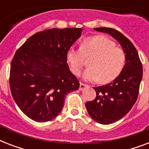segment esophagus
Here are the masks:
<instances>
[{
  "mask_svg": "<svg viewBox=\"0 0 149 149\" xmlns=\"http://www.w3.org/2000/svg\"><path fill=\"white\" fill-rule=\"evenodd\" d=\"M86 87H88V85H86V84L81 83L80 85H79V91H84V89L86 88Z\"/></svg>",
  "mask_w": 149,
  "mask_h": 149,
  "instance_id": "1",
  "label": "esophagus"
}]
</instances>
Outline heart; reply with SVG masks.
Listing matches in <instances>:
<instances>
[{
  "label": "heart",
  "instance_id": "heart-1",
  "mask_svg": "<svg viewBox=\"0 0 149 149\" xmlns=\"http://www.w3.org/2000/svg\"><path fill=\"white\" fill-rule=\"evenodd\" d=\"M90 67L84 72V78L89 81L109 83L120 74L127 61L125 52L118 48L116 43L104 36L85 38L80 48L70 47L67 59L72 72L79 75L86 63L90 58Z\"/></svg>",
  "mask_w": 149,
  "mask_h": 149
}]
</instances>
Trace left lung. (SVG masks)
<instances>
[{
    "mask_svg": "<svg viewBox=\"0 0 149 149\" xmlns=\"http://www.w3.org/2000/svg\"><path fill=\"white\" fill-rule=\"evenodd\" d=\"M94 30L110 34L120 43L127 56L120 74L112 83L93 87L97 97L86 103L88 113L96 122L109 125L121 119L135 104L143 67L135 47L122 33L111 28H97Z\"/></svg>",
    "mask_w": 149,
    "mask_h": 149,
    "instance_id": "obj_1",
    "label": "left lung"
}]
</instances>
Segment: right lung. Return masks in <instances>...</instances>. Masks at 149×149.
<instances>
[{
	"instance_id": "right-lung-1",
	"label": "right lung",
	"mask_w": 149,
	"mask_h": 149,
	"mask_svg": "<svg viewBox=\"0 0 149 149\" xmlns=\"http://www.w3.org/2000/svg\"><path fill=\"white\" fill-rule=\"evenodd\" d=\"M81 29H52L37 32L16 51L10 63L11 95L31 120L46 122L60 113L65 96L79 88L70 72L67 52Z\"/></svg>"
}]
</instances>
